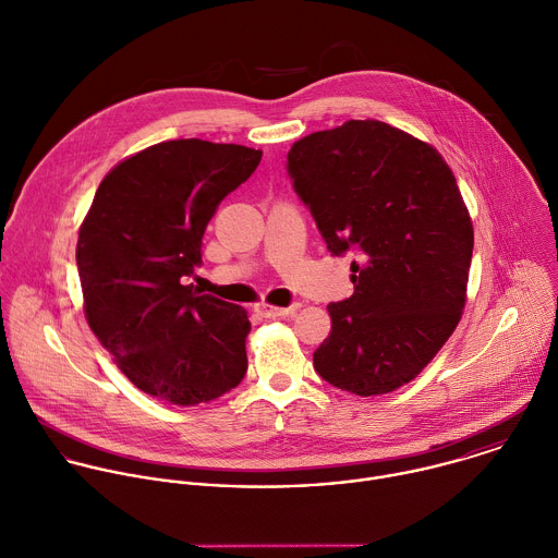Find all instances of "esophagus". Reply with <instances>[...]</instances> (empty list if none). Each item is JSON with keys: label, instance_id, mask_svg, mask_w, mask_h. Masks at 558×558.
I'll return each instance as SVG.
<instances>
[{"label": "esophagus", "instance_id": "obj_1", "mask_svg": "<svg viewBox=\"0 0 558 558\" xmlns=\"http://www.w3.org/2000/svg\"><path fill=\"white\" fill-rule=\"evenodd\" d=\"M255 310H257L262 316H266V318H279V316H290V314H294V312L299 310V305L275 307V305H268V303H259Z\"/></svg>", "mask_w": 558, "mask_h": 558}]
</instances>
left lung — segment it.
Masks as SVG:
<instances>
[{
	"instance_id": "obj_1",
	"label": "left lung",
	"mask_w": 558,
	"mask_h": 558,
	"mask_svg": "<svg viewBox=\"0 0 558 558\" xmlns=\"http://www.w3.org/2000/svg\"><path fill=\"white\" fill-rule=\"evenodd\" d=\"M288 172L327 248L357 253L314 368L360 397L392 392L434 360L466 303L473 225L456 177L434 146L377 120L294 142Z\"/></svg>"
}]
</instances>
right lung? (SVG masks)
<instances>
[{
	"instance_id": "1",
	"label": "right lung",
	"mask_w": 558,
	"mask_h": 558,
	"mask_svg": "<svg viewBox=\"0 0 558 558\" xmlns=\"http://www.w3.org/2000/svg\"><path fill=\"white\" fill-rule=\"evenodd\" d=\"M262 150L172 140L120 161L81 225L76 264L85 318L118 368L174 405L214 401L246 373L244 307L183 286L201 264L218 205Z\"/></svg>"
}]
</instances>
